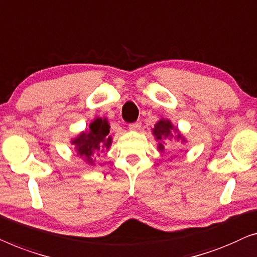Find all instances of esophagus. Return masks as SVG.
Here are the masks:
<instances>
[{"instance_id":"1","label":"esophagus","mask_w":257,"mask_h":257,"mask_svg":"<svg viewBox=\"0 0 257 257\" xmlns=\"http://www.w3.org/2000/svg\"><path fill=\"white\" fill-rule=\"evenodd\" d=\"M141 125H142V123H141L140 121H137V122H134V123H130L129 124V129L130 130H140L141 129Z\"/></svg>"}]
</instances>
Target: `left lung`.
<instances>
[{"mask_svg": "<svg viewBox=\"0 0 257 257\" xmlns=\"http://www.w3.org/2000/svg\"><path fill=\"white\" fill-rule=\"evenodd\" d=\"M173 130L177 132V140H182L183 142H185V139L180 135L178 133V129L173 127V124L171 123V121L166 120V118H161L160 121L155 124V127L153 129V134L155 136V140L158 141V147L157 149L161 151H164V146H163V141L166 139H171L173 136L172 133Z\"/></svg>", "mask_w": 257, "mask_h": 257, "instance_id": "1", "label": "left lung"}]
</instances>
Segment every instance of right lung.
<instances>
[{"mask_svg": "<svg viewBox=\"0 0 257 257\" xmlns=\"http://www.w3.org/2000/svg\"><path fill=\"white\" fill-rule=\"evenodd\" d=\"M109 128L106 117L94 118L87 132L80 133L71 141V143L74 144L78 156L84 157L89 165H94L93 157L103 150H109L111 146V136L108 135Z\"/></svg>", "mask_w": 257, "mask_h": 257, "instance_id": "1", "label": "right lung"}]
</instances>
